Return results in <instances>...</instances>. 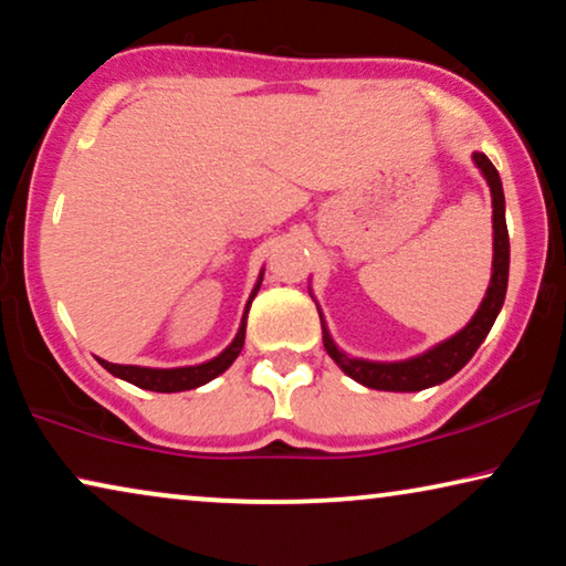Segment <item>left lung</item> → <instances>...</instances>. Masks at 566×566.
Instances as JSON below:
<instances>
[{
  "instance_id": "1",
  "label": "left lung",
  "mask_w": 566,
  "mask_h": 566,
  "mask_svg": "<svg viewBox=\"0 0 566 566\" xmlns=\"http://www.w3.org/2000/svg\"><path fill=\"white\" fill-rule=\"evenodd\" d=\"M474 165L482 177L490 185L492 196V277L486 285V293L479 304L476 314L471 316L469 324L463 329L455 332L443 343L432 345L430 350L405 360H368V358H355V355L345 353L335 339H332L327 322L319 312L322 319V339L324 350L329 353V358L345 370L353 381H358L368 389L378 391H422L430 386H438L448 381V378L459 374V370L471 360V355L476 353V347L484 343V337L490 335L494 319H497L502 304H505L507 293V273H510V239H507V223H505V192H502V182L497 169L486 154L474 151L471 154ZM312 293V285H308ZM314 298V296H312ZM319 308V306H316Z\"/></svg>"
}]
</instances>
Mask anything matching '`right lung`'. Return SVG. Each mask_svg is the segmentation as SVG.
Returning a JSON list of instances; mask_svg holds the SVG:
<instances>
[{
    "mask_svg": "<svg viewBox=\"0 0 566 566\" xmlns=\"http://www.w3.org/2000/svg\"><path fill=\"white\" fill-rule=\"evenodd\" d=\"M262 275H265V268L260 270L258 275V283H254V289L250 293V298H247V306H244V314H242V322H239V329L231 343L223 347V350L216 355L211 360H203V363H196V366H180V368H149V366H120V363H107L103 358L99 360V366L105 370H111L115 378H123V381L138 386V389H149V391H161V394H175V391H188V389H198V386H203L208 381H213L216 376H221L223 370H227L231 363L239 358V353H242L244 347V332H247V314H250V306H252V298L258 296L260 285H262Z\"/></svg>",
    "mask_w": 566,
    "mask_h": 566,
    "instance_id": "right-lung-1",
    "label": "right lung"
}]
</instances>
